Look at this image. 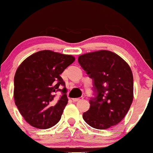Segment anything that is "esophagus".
<instances>
[{
  "label": "esophagus",
  "mask_w": 153,
  "mask_h": 153,
  "mask_svg": "<svg viewBox=\"0 0 153 153\" xmlns=\"http://www.w3.org/2000/svg\"><path fill=\"white\" fill-rule=\"evenodd\" d=\"M83 99V97H81V98H74L73 101L74 102H78V101H81Z\"/></svg>",
  "instance_id": "obj_1"
}]
</instances>
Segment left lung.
I'll return each mask as SVG.
<instances>
[{"instance_id":"8db88e82","label":"left lung","mask_w":153,"mask_h":153,"mask_svg":"<svg viewBox=\"0 0 153 153\" xmlns=\"http://www.w3.org/2000/svg\"><path fill=\"white\" fill-rule=\"evenodd\" d=\"M78 63L92 79L95 92L89 110L83 114L85 122L98 129L118 124L133 100V76L129 66L108 50L80 55Z\"/></svg>"}]
</instances>
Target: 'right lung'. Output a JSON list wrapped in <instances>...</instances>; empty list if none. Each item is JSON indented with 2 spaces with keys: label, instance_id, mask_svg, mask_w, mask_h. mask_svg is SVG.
Here are the masks:
<instances>
[{
  "label": "right lung",
  "instance_id": "1",
  "mask_svg": "<svg viewBox=\"0 0 153 153\" xmlns=\"http://www.w3.org/2000/svg\"><path fill=\"white\" fill-rule=\"evenodd\" d=\"M75 60L72 55L42 50L26 58L17 69L14 78L15 103L31 126L48 129L60 121L68 102L61 74ZM58 91L62 95L58 102L53 103Z\"/></svg>",
  "mask_w": 153,
  "mask_h": 153
}]
</instances>
